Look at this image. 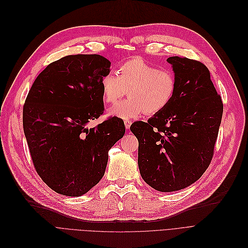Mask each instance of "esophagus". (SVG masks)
<instances>
[{"label": "esophagus", "instance_id": "1", "mask_svg": "<svg viewBox=\"0 0 248 248\" xmlns=\"http://www.w3.org/2000/svg\"><path fill=\"white\" fill-rule=\"evenodd\" d=\"M124 123H125V127H126L127 130H128L129 128H130V126H131V124H132V122H131V121H129V120H125V121H124Z\"/></svg>", "mask_w": 248, "mask_h": 248}]
</instances>
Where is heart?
<instances>
[{
    "instance_id": "1",
    "label": "heart",
    "mask_w": 248,
    "mask_h": 248,
    "mask_svg": "<svg viewBox=\"0 0 248 248\" xmlns=\"http://www.w3.org/2000/svg\"><path fill=\"white\" fill-rule=\"evenodd\" d=\"M118 77L108 73L101 78L100 87L106 103L117 104L127 92L126 101L111 110V114L129 119L144 112L156 115L166 110L172 102L178 84L172 72L161 69L141 57L123 62L117 70Z\"/></svg>"
}]
</instances>
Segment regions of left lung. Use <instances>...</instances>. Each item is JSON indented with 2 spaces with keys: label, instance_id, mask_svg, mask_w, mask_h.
Returning a JSON list of instances; mask_svg holds the SVG:
<instances>
[{
  "label": "left lung",
  "instance_id": "obj_1",
  "mask_svg": "<svg viewBox=\"0 0 248 248\" xmlns=\"http://www.w3.org/2000/svg\"><path fill=\"white\" fill-rule=\"evenodd\" d=\"M176 93L169 107L130 130L140 140L138 167L142 179L159 192L182 190L198 181L213 158L223 103L207 66L171 56Z\"/></svg>",
  "mask_w": 248,
  "mask_h": 248
}]
</instances>
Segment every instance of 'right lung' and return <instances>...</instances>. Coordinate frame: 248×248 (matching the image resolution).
Listing matches in <instances>:
<instances>
[{
	"mask_svg": "<svg viewBox=\"0 0 248 248\" xmlns=\"http://www.w3.org/2000/svg\"><path fill=\"white\" fill-rule=\"evenodd\" d=\"M110 65L98 54L67 55L47 65L28 93L23 128L33 166L58 194L78 197L95 186L125 133L118 117L87 127L104 112L100 81Z\"/></svg>",
	"mask_w": 248,
	"mask_h": 248,
	"instance_id": "obj_1",
	"label": "right lung"
}]
</instances>
